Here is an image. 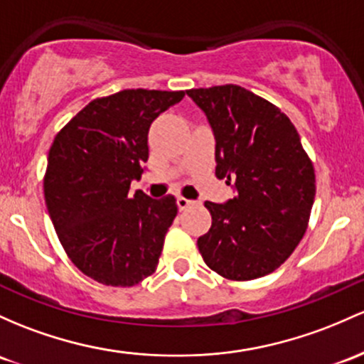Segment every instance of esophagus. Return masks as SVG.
<instances>
[{"mask_svg": "<svg viewBox=\"0 0 364 364\" xmlns=\"http://www.w3.org/2000/svg\"><path fill=\"white\" fill-rule=\"evenodd\" d=\"M178 207H179V210H185V209H188V207H191L193 205V200H188V198H185V197H178Z\"/></svg>", "mask_w": 364, "mask_h": 364, "instance_id": "34e87169", "label": "esophagus"}]
</instances>
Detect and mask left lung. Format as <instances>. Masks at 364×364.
<instances>
[{
	"mask_svg": "<svg viewBox=\"0 0 364 364\" xmlns=\"http://www.w3.org/2000/svg\"><path fill=\"white\" fill-rule=\"evenodd\" d=\"M215 138V176L235 181L226 203L205 202L213 226L197 240L223 278L247 282L273 273L304 237L316 195L309 155L290 119L237 85L186 91Z\"/></svg>",
	"mask_w": 364,
	"mask_h": 364,
	"instance_id": "1",
	"label": "left lung"
}]
</instances>
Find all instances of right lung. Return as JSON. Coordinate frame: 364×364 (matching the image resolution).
I'll use <instances>...</instances> for the list:
<instances>
[{
    "instance_id": "right-lung-1",
    "label": "right lung",
    "mask_w": 364,
    "mask_h": 364,
    "mask_svg": "<svg viewBox=\"0 0 364 364\" xmlns=\"http://www.w3.org/2000/svg\"><path fill=\"white\" fill-rule=\"evenodd\" d=\"M183 97L124 90L97 98L53 139L43 183L48 214L70 261L95 282L134 287L157 269L178 203L129 188L149 161L150 124Z\"/></svg>"
}]
</instances>
